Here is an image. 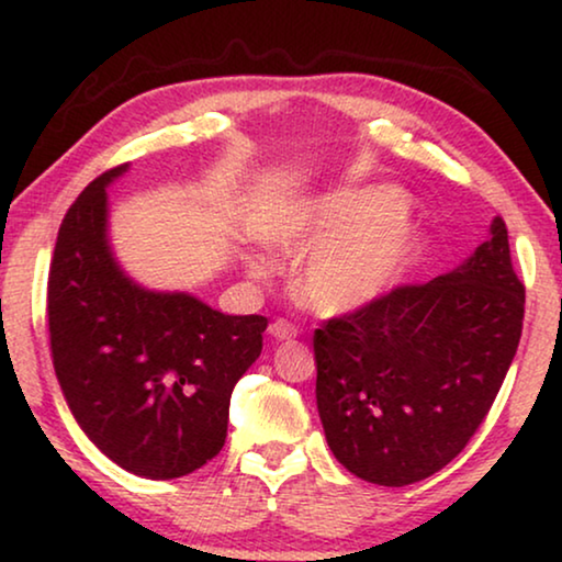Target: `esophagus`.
I'll use <instances>...</instances> for the list:
<instances>
[{
  "label": "esophagus",
  "mask_w": 562,
  "mask_h": 562,
  "mask_svg": "<svg viewBox=\"0 0 562 562\" xmlns=\"http://www.w3.org/2000/svg\"><path fill=\"white\" fill-rule=\"evenodd\" d=\"M268 335H271L273 340H291V337L299 335V329L286 319H276L273 325L268 327Z\"/></svg>",
  "instance_id": "obj_1"
}]
</instances>
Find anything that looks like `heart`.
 <instances>
[{
  "label": "heart",
  "mask_w": 562,
  "mask_h": 562,
  "mask_svg": "<svg viewBox=\"0 0 562 562\" xmlns=\"http://www.w3.org/2000/svg\"><path fill=\"white\" fill-rule=\"evenodd\" d=\"M406 210L404 191L386 183L340 189L283 206L266 237L286 250L312 248L294 271L299 302L345 317L381 302L425 256L427 237Z\"/></svg>",
  "instance_id": "b5f03b06"
}]
</instances>
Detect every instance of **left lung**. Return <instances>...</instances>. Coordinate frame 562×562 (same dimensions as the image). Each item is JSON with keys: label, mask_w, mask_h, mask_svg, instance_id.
I'll return each mask as SVG.
<instances>
[{"label": "left lung", "mask_w": 562, "mask_h": 562, "mask_svg": "<svg viewBox=\"0 0 562 562\" xmlns=\"http://www.w3.org/2000/svg\"><path fill=\"white\" fill-rule=\"evenodd\" d=\"M525 319L502 217L463 263L314 333L317 409L352 475L409 486L465 448L509 371Z\"/></svg>", "instance_id": "obj_1"}]
</instances>
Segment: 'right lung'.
<instances>
[{"instance_id":"add662e5","label":"right lung","mask_w":562,"mask_h":562,"mask_svg":"<svg viewBox=\"0 0 562 562\" xmlns=\"http://www.w3.org/2000/svg\"><path fill=\"white\" fill-rule=\"evenodd\" d=\"M89 183L66 212L48 276L53 368L83 435L127 473L181 479L222 450L229 396L263 350L268 319L233 317L189 291L125 273L110 243L106 189Z\"/></svg>"}]
</instances>
